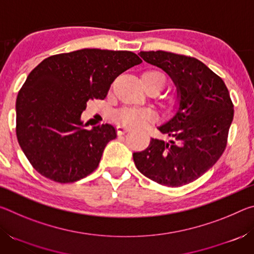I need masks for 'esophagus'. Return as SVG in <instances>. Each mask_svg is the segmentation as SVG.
Wrapping results in <instances>:
<instances>
[{"label":"esophagus","mask_w":254,"mask_h":254,"mask_svg":"<svg viewBox=\"0 0 254 254\" xmlns=\"http://www.w3.org/2000/svg\"><path fill=\"white\" fill-rule=\"evenodd\" d=\"M131 130V127H128L127 126H124V124H118L117 126V131H118V134H124V133H127Z\"/></svg>","instance_id":"34e87169"}]
</instances>
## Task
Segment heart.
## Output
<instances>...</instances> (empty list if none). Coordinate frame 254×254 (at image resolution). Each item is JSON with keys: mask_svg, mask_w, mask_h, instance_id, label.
I'll list each match as a JSON object with an SVG mask.
<instances>
[{"mask_svg": "<svg viewBox=\"0 0 254 254\" xmlns=\"http://www.w3.org/2000/svg\"><path fill=\"white\" fill-rule=\"evenodd\" d=\"M142 79L159 81L161 86L165 83V76L162 72L158 70H150L144 72L142 75ZM152 112L147 109H140V107H122V109L115 112L114 118L119 123L124 124V126H132L139 127L143 124L147 120L151 119Z\"/></svg>", "mask_w": 254, "mask_h": 254, "instance_id": "1", "label": "heart"}]
</instances>
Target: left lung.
Returning a JSON list of instances; mask_svg holds the SVG:
<instances>
[{"label":"left lung","mask_w":254,"mask_h":254,"mask_svg":"<svg viewBox=\"0 0 254 254\" xmlns=\"http://www.w3.org/2000/svg\"><path fill=\"white\" fill-rule=\"evenodd\" d=\"M139 55L173 79L177 105L171 119L158 127L170 139H151L147 149L133 153V160L153 182L184 186L212 168L224 152L233 103L223 79L200 60L161 50Z\"/></svg>","instance_id":"1"}]
</instances>
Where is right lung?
<instances>
[{
  "instance_id": "right-lung-1",
  "label": "right lung",
  "mask_w": 254,
  "mask_h": 254,
  "mask_svg": "<svg viewBox=\"0 0 254 254\" xmlns=\"http://www.w3.org/2000/svg\"><path fill=\"white\" fill-rule=\"evenodd\" d=\"M142 63L131 51L81 49L51 56L30 72L16 97V137L38 173L74 183L97 168L111 124L93 127L80 115L89 100H104L117 77Z\"/></svg>"
}]
</instances>
